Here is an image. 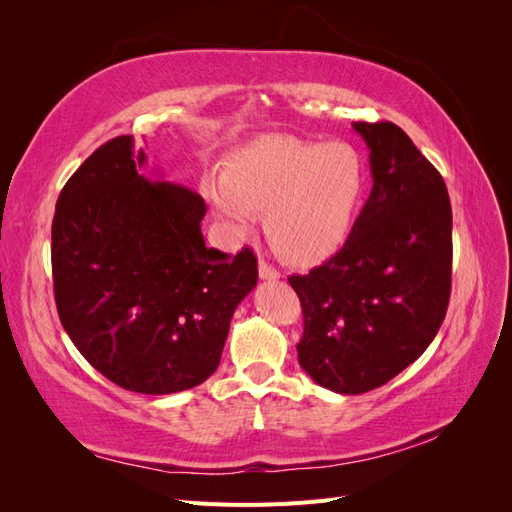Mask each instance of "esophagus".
Here are the masks:
<instances>
[{
  "label": "esophagus",
  "instance_id": "esophagus-1",
  "mask_svg": "<svg viewBox=\"0 0 512 512\" xmlns=\"http://www.w3.org/2000/svg\"><path fill=\"white\" fill-rule=\"evenodd\" d=\"M258 275H260V280H280L282 277V273L277 271L275 267H271L269 262H265V260H260V265H258Z\"/></svg>",
  "mask_w": 512,
  "mask_h": 512
}]
</instances>
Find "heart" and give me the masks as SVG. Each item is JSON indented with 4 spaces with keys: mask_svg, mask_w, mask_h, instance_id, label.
Masks as SVG:
<instances>
[{
    "mask_svg": "<svg viewBox=\"0 0 512 512\" xmlns=\"http://www.w3.org/2000/svg\"><path fill=\"white\" fill-rule=\"evenodd\" d=\"M218 218L247 226L265 211V232L282 258L307 265L346 243L367 192V164L348 143L265 136L205 183Z\"/></svg>",
    "mask_w": 512,
    "mask_h": 512,
    "instance_id": "1",
    "label": "heart"
}]
</instances>
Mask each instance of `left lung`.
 Returning a JSON list of instances; mask_svg holds the SVG:
<instances>
[{
    "instance_id": "obj_1",
    "label": "left lung",
    "mask_w": 512,
    "mask_h": 512,
    "mask_svg": "<svg viewBox=\"0 0 512 512\" xmlns=\"http://www.w3.org/2000/svg\"><path fill=\"white\" fill-rule=\"evenodd\" d=\"M374 188L342 250L288 277L303 307L299 365L333 393L386 384L438 335L451 297L453 213L442 175L391 121H354Z\"/></svg>"
}]
</instances>
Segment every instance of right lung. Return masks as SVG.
I'll return each instance as SVG.
<instances>
[{
    "label": "right lung",
    "mask_w": 512,
    "mask_h": 512,
    "mask_svg": "<svg viewBox=\"0 0 512 512\" xmlns=\"http://www.w3.org/2000/svg\"><path fill=\"white\" fill-rule=\"evenodd\" d=\"M132 136L98 147L61 190L51 230L55 303L104 378L145 395L205 382L230 318L258 282L250 247H207L196 192L143 175Z\"/></svg>",
    "instance_id": "1"
}]
</instances>
